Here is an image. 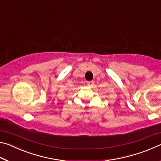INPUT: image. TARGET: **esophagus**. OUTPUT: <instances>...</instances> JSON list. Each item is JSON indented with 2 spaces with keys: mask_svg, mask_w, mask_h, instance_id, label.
Returning a JSON list of instances; mask_svg holds the SVG:
<instances>
[{
  "mask_svg": "<svg viewBox=\"0 0 161 161\" xmlns=\"http://www.w3.org/2000/svg\"><path fill=\"white\" fill-rule=\"evenodd\" d=\"M94 84V81H87V85H88V86H93Z\"/></svg>",
  "mask_w": 161,
  "mask_h": 161,
  "instance_id": "esophagus-1",
  "label": "esophagus"
}]
</instances>
